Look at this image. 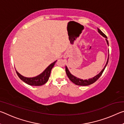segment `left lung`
<instances>
[{
    "label": "left lung",
    "instance_id": "1",
    "mask_svg": "<svg viewBox=\"0 0 124 124\" xmlns=\"http://www.w3.org/2000/svg\"><path fill=\"white\" fill-rule=\"evenodd\" d=\"M98 30V33H100V34L102 35V36L104 38H105V39H106V42H107V45H109V43H108V38L107 37L106 35H105L100 30L99 28L97 29ZM108 60H109V50H108V58H107V62H106V63L105 64L104 67H103V68L102 69V70L101 71V72L98 73V74H97L96 75H95V77H93V78H90V79H84L83 80L82 79H80V78H78L77 77L74 76V75H73V74H71V73L70 72V71L69 70L68 67H67L66 66V74L67 75V76L69 78V79L71 81H72V82L75 84V85H79V86H87V85H90L92 84H93L95 82V81L97 80L101 76V75L102 74L103 72V71L104 70L105 68H106V67L107 66V65L108 63Z\"/></svg>",
    "mask_w": 124,
    "mask_h": 124
}]
</instances>
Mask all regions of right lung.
Returning <instances> with one entry per match:
<instances>
[{"mask_svg": "<svg viewBox=\"0 0 124 124\" xmlns=\"http://www.w3.org/2000/svg\"><path fill=\"white\" fill-rule=\"evenodd\" d=\"M56 61H57V60L50 64L41 73L34 77H25L21 74H20L16 70V71L18 77L23 81H24V83H26L27 84L31 86H41L45 84L48 81L50 75V73H51V70L54 67Z\"/></svg>", "mask_w": 124, "mask_h": 124, "instance_id": "obj_1", "label": "right lung"}]
</instances>
